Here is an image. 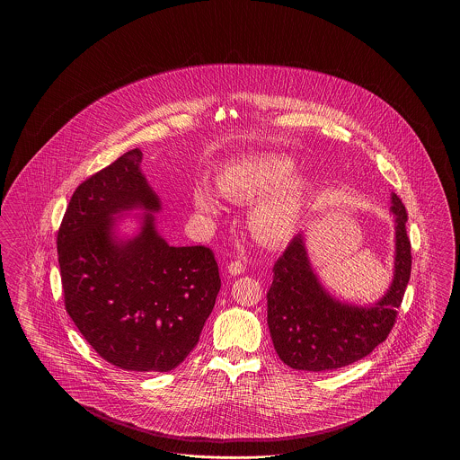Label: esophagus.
Segmentation results:
<instances>
[{"instance_id": "esophagus-1", "label": "esophagus", "mask_w": 460, "mask_h": 460, "mask_svg": "<svg viewBox=\"0 0 460 460\" xmlns=\"http://www.w3.org/2000/svg\"><path fill=\"white\" fill-rule=\"evenodd\" d=\"M227 270H229V274H233V276H240L244 272V265L240 261H234V262L229 263L227 265Z\"/></svg>"}]
</instances>
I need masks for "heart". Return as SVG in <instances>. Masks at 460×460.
<instances>
[{"mask_svg": "<svg viewBox=\"0 0 460 460\" xmlns=\"http://www.w3.org/2000/svg\"><path fill=\"white\" fill-rule=\"evenodd\" d=\"M296 174L293 160L270 155L233 162L220 171L219 190L229 198L252 199L281 190ZM193 199L201 214L212 216L219 210L217 193L207 184H198ZM308 199V182L296 181L286 190L262 199L250 216V226L265 243L288 241L300 227Z\"/></svg>", "mask_w": 460, "mask_h": 460, "instance_id": "b5f03b06", "label": "heart"}]
</instances>
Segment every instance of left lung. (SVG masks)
<instances>
[{
    "mask_svg": "<svg viewBox=\"0 0 460 460\" xmlns=\"http://www.w3.org/2000/svg\"><path fill=\"white\" fill-rule=\"evenodd\" d=\"M396 231L394 283L374 305L340 304L314 274L305 241L296 234L276 261L267 291V324L279 358L298 371H334L367 357L396 323L411 279L412 253L407 236V210L392 197Z\"/></svg>",
    "mask_w": 460,
    "mask_h": 460,
    "instance_id": "1",
    "label": "left lung"
}]
</instances>
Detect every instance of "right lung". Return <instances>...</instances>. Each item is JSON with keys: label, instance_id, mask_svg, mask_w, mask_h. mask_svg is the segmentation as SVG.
Wrapping results in <instances>:
<instances>
[{"label": "right lung", "instance_id": "right-lung-1", "mask_svg": "<svg viewBox=\"0 0 460 460\" xmlns=\"http://www.w3.org/2000/svg\"><path fill=\"white\" fill-rule=\"evenodd\" d=\"M134 148L83 181L68 201L57 248L66 312L102 358L124 371L167 372L197 347L220 289L207 246H171L146 214L129 241L111 238L113 216L160 201Z\"/></svg>", "mask_w": 460, "mask_h": 460}]
</instances>
